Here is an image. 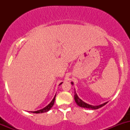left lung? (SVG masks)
Listing matches in <instances>:
<instances>
[{
    "instance_id": "left-lung-1",
    "label": "left lung",
    "mask_w": 130,
    "mask_h": 130,
    "mask_svg": "<svg viewBox=\"0 0 130 130\" xmlns=\"http://www.w3.org/2000/svg\"><path fill=\"white\" fill-rule=\"evenodd\" d=\"M71 84L72 85H73V82H72ZM74 99H75V103H77V104L78 106L81 107H84V108H87V109H99L100 107H103L104 106L105 104H106L107 103V102H106V103H103V104H100V105H98V106H92V105H90V104H87V103H86L85 102H84L83 101L81 100L78 96L77 95V93H76L75 90V95H74Z\"/></svg>"
}]
</instances>
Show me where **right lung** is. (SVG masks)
Masks as SVG:
<instances>
[{
	"label": "right lung",
	"instance_id": "obj_1",
	"mask_svg": "<svg viewBox=\"0 0 130 130\" xmlns=\"http://www.w3.org/2000/svg\"><path fill=\"white\" fill-rule=\"evenodd\" d=\"M62 84V82L61 83H60V84H59V86H60V85ZM55 97H56V95H55L54 98L53 99V100L51 101V103H50L48 105H47L46 107H44V108L41 109H40V110H38V111H31V112H32V113H43V112H47V111H49L50 109L52 107V106H53V104H54V103H55Z\"/></svg>",
	"mask_w": 130,
	"mask_h": 130
}]
</instances>
